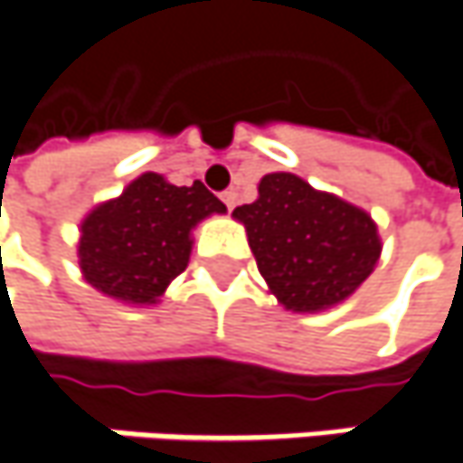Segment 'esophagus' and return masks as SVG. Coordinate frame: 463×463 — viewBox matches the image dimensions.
Segmentation results:
<instances>
[{"label": "esophagus", "mask_w": 463, "mask_h": 463, "mask_svg": "<svg viewBox=\"0 0 463 463\" xmlns=\"http://www.w3.org/2000/svg\"><path fill=\"white\" fill-rule=\"evenodd\" d=\"M221 200H223V205H226L229 211H234V205H237V192H234V189H226V192H221Z\"/></svg>", "instance_id": "34e87169"}]
</instances>
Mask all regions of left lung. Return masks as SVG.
Listing matches in <instances>:
<instances>
[{
	"label": "left lung",
	"instance_id": "obj_1",
	"mask_svg": "<svg viewBox=\"0 0 463 463\" xmlns=\"http://www.w3.org/2000/svg\"><path fill=\"white\" fill-rule=\"evenodd\" d=\"M258 271L284 308L314 314L350 298L380 260L372 215L295 174H269L258 200L234 208Z\"/></svg>",
	"mask_w": 463,
	"mask_h": 463
}]
</instances>
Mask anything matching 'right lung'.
I'll return each mask as SVG.
<instances>
[{
    "label": "right lung",
    "instance_id": "right-lung-1",
    "mask_svg": "<svg viewBox=\"0 0 463 463\" xmlns=\"http://www.w3.org/2000/svg\"><path fill=\"white\" fill-rule=\"evenodd\" d=\"M213 213H226V205L200 182L176 186L160 174H142L83 218V279L123 303H157L189 263L192 229Z\"/></svg>",
    "mask_w": 463,
    "mask_h": 463
}]
</instances>
